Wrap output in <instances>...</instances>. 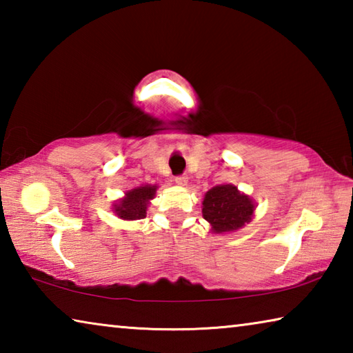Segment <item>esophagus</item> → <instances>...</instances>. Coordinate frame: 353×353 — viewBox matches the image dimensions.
<instances>
[{
  "instance_id": "34e87169",
  "label": "esophagus",
  "mask_w": 353,
  "mask_h": 353,
  "mask_svg": "<svg viewBox=\"0 0 353 353\" xmlns=\"http://www.w3.org/2000/svg\"><path fill=\"white\" fill-rule=\"evenodd\" d=\"M176 183L179 185V187H185V185L188 183V177L187 176H179V177H176Z\"/></svg>"
}]
</instances>
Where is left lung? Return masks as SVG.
I'll return each mask as SVG.
<instances>
[{
    "instance_id": "1",
    "label": "left lung",
    "mask_w": 353,
    "mask_h": 353,
    "mask_svg": "<svg viewBox=\"0 0 353 353\" xmlns=\"http://www.w3.org/2000/svg\"><path fill=\"white\" fill-rule=\"evenodd\" d=\"M255 202L234 183L210 188L202 201V216L212 225L213 234H232L243 229L254 218Z\"/></svg>"
}]
</instances>
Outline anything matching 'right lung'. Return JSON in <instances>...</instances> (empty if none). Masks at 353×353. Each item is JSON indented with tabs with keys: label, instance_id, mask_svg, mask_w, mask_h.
<instances>
[{
	"label": "right lung",
	"instance_id": "1",
	"mask_svg": "<svg viewBox=\"0 0 353 353\" xmlns=\"http://www.w3.org/2000/svg\"><path fill=\"white\" fill-rule=\"evenodd\" d=\"M157 188V185H140V187L128 190L121 199L113 202L112 212L124 221L146 218L148 207L154 199Z\"/></svg>",
	"mask_w": 353,
	"mask_h": 353
}]
</instances>
